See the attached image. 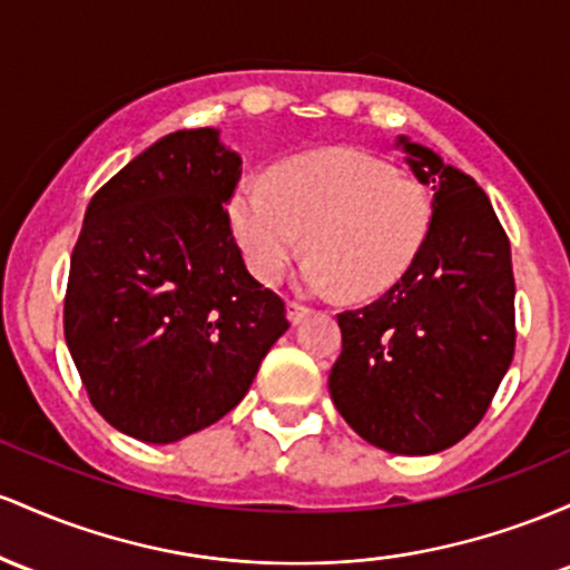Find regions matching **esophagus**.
<instances>
[{"label": "esophagus", "instance_id": "1", "mask_svg": "<svg viewBox=\"0 0 570 570\" xmlns=\"http://www.w3.org/2000/svg\"><path fill=\"white\" fill-rule=\"evenodd\" d=\"M312 315V306H306L302 302H287V317H291L293 325L302 323L304 317Z\"/></svg>", "mask_w": 570, "mask_h": 570}]
</instances>
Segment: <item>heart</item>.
I'll return each instance as SVG.
<instances>
[{"label": "heart", "instance_id": "heart-1", "mask_svg": "<svg viewBox=\"0 0 570 570\" xmlns=\"http://www.w3.org/2000/svg\"><path fill=\"white\" fill-rule=\"evenodd\" d=\"M433 199L423 183L353 150L306 153L247 177L232 202L234 234L261 283L277 285L309 247L304 285L347 298L382 296L404 277L431 232Z\"/></svg>", "mask_w": 570, "mask_h": 570}]
</instances>
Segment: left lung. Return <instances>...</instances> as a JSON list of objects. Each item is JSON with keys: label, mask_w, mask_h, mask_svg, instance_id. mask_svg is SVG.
I'll return each instance as SVG.
<instances>
[{"label": "left lung", "mask_w": 570, "mask_h": 570, "mask_svg": "<svg viewBox=\"0 0 570 570\" xmlns=\"http://www.w3.org/2000/svg\"><path fill=\"white\" fill-rule=\"evenodd\" d=\"M433 185L423 250L387 293L338 312L331 399L361 439L395 455H433L469 436L514 357L509 236L474 177L401 139Z\"/></svg>", "instance_id": "1"}]
</instances>
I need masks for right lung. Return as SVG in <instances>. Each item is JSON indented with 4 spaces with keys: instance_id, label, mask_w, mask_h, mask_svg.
<instances>
[{
    "instance_id": "obj_1",
    "label": "right lung",
    "mask_w": 570,
    "mask_h": 570,
    "mask_svg": "<svg viewBox=\"0 0 570 570\" xmlns=\"http://www.w3.org/2000/svg\"><path fill=\"white\" fill-rule=\"evenodd\" d=\"M242 158L215 129L175 131L94 194L69 264L63 336L96 412L169 444L245 399L291 328L247 272L226 202Z\"/></svg>"
}]
</instances>
